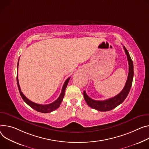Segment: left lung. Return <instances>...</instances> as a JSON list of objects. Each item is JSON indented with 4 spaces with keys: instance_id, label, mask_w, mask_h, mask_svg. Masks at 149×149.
I'll return each instance as SVG.
<instances>
[{
    "instance_id": "obj_1",
    "label": "left lung",
    "mask_w": 149,
    "mask_h": 149,
    "mask_svg": "<svg viewBox=\"0 0 149 149\" xmlns=\"http://www.w3.org/2000/svg\"><path fill=\"white\" fill-rule=\"evenodd\" d=\"M123 47L127 55L129 65V72L125 85L123 90H122L118 95L114 96L113 97L102 101L95 100L91 99L87 96L86 92L84 91V98L87 104L90 107L93 108V109H96L99 111L102 112L111 111L123 103L128 96L132 83V79L134 76V66L130 56V54L128 50H127L125 46H123Z\"/></svg>"
}]
</instances>
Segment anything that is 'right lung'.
Segmentation results:
<instances>
[{
  "mask_svg": "<svg viewBox=\"0 0 149 149\" xmlns=\"http://www.w3.org/2000/svg\"><path fill=\"white\" fill-rule=\"evenodd\" d=\"M18 63H19V61L18 62V65H17V71H18ZM70 77H69L68 78L62 87V92L60 94V96H59V97L58 98L57 100H56L55 102H53L52 103L48 104H37L36 103H34L33 102H31V100H30L29 99L26 98L24 94L22 93L19 85V81H18V72H17V84H18V90L19 91V93L21 94V96L22 97V99L24 100V101L28 105H29L31 107H32L33 109H34V110L39 112H42V113H49L53 111L56 110V109L59 107L63 97H64V95H65V89L67 87L68 84V82L70 81Z\"/></svg>",
  "mask_w": 149,
  "mask_h": 149,
  "instance_id": "1",
  "label": "right lung"
}]
</instances>
